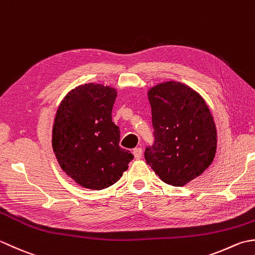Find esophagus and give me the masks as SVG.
I'll list each match as a JSON object with an SVG mask.
<instances>
[{"mask_svg": "<svg viewBox=\"0 0 255 255\" xmlns=\"http://www.w3.org/2000/svg\"><path fill=\"white\" fill-rule=\"evenodd\" d=\"M133 154H134V157L136 159H139L142 157V154H143V150L141 147H135L133 149Z\"/></svg>", "mask_w": 255, "mask_h": 255, "instance_id": "34e87169", "label": "esophagus"}]
</instances>
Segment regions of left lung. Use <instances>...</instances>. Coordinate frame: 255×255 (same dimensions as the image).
I'll list each match as a JSON object with an SVG mask.
<instances>
[{"instance_id":"1","label":"left lung","mask_w":255,"mask_h":255,"mask_svg":"<svg viewBox=\"0 0 255 255\" xmlns=\"http://www.w3.org/2000/svg\"><path fill=\"white\" fill-rule=\"evenodd\" d=\"M155 141L146 163L164 183L180 187L209 167L217 150V129L209 108L185 84L166 81L147 92Z\"/></svg>"}]
</instances>
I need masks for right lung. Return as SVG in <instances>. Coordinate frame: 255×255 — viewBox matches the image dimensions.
<instances>
[{
    "mask_svg": "<svg viewBox=\"0 0 255 255\" xmlns=\"http://www.w3.org/2000/svg\"><path fill=\"white\" fill-rule=\"evenodd\" d=\"M117 90L86 84L67 93L53 126V149L61 169L78 185L101 190L116 184L133 159L121 148L120 128L112 122Z\"/></svg>",
    "mask_w": 255,
    "mask_h": 255,
    "instance_id": "add662e5",
    "label": "right lung"
}]
</instances>
